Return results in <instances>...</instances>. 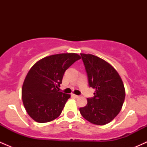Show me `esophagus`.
I'll list each match as a JSON object with an SVG mask.
<instances>
[{"mask_svg": "<svg viewBox=\"0 0 147 147\" xmlns=\"http://www.w3.org/2000/svg\"><path fill=\"white\" fill-rule=\"evenodd\" d=\"M72 96H73L74 97H75V98H79V95H72Z\"/></svg>", "mask_w": 147, "mask_h": 147, "instance_id": "obj_1", "label": "esophagus"}]
</instances>
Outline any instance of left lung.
I'll return each mask as SVG.
<instances>
[{
  "label": "left lung",
  "mask_w": 147,
  "mask_h": 147,
  "mask_svg": "<svg viewBox=\"0 0 147 147\" xmlns=\"http://www.w3.org/2000/svg\"><path fill=\"white\" fill-rule=\"evenodd\" d=\"M89 86L95 90L94 97L79 111L84 119L97 125L108 124L122 109L125 89L120 76L111 64L95 55L81 54Z\"/></svg>",
  "instance_id": "left-lung-1"
}]
</instances>
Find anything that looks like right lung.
<instances>
[{
  "instance_id": "obj_1",
  "label": "right lung",
  "mask_w": 147,
  "mask_h": 147,
  "mask_svg": "<svg viewBox=\"0 0 147 147\" xmlns=\"http://www.w3.org/2000/svg\"><path fill=\"white\" fill-rule=\"evenodd\" d=\"M81 57L75 53L50 55L30 68L22 87L27 113L39 123L51 122L60 115L70 95L59 91L64 72Z\"/></svg>"
}]
</instances>
